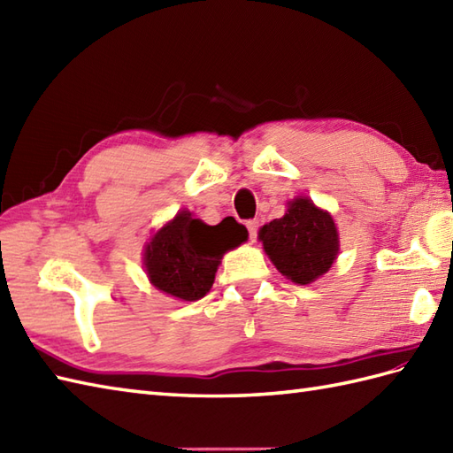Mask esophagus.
<instances>
[{
	"label": "esophagus",
	"instance_id": "esophagus-1",
	"mask_svg": "<svg viewBox=\"0 0 453 453\" xmlns=\"http://www.w3.org/2000/svg\"><path fill=\"white\" fill-rule=\"evenodd\" d=\"M247 229H249V237H251V242H257L258 221H257V219H249V221H247Z\"/></svg>",
	"mask_w": 453,
	"mask_h": 453
}]
</instances>
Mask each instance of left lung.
I'll return each mask as SVG.
<instances>
[{
  "instance_id": "8db88e82",
  "label": "left lung",
  "mask_w": 453,
  "mask_h": 453,
  "mask_svg": "<svg viewBox=\"0 0 453 453\" xmlns=\"http://www.w3.org/2000/svg\"><path fill=\"white\" fill-rule=\"evenodd\" d=\"M258 239L278 271L300 286L323 276L339 255L333 216L307 196L294 198L282 218L261 227Z\"/></svg>"
}]
</instances>
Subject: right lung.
Masks as SVG:
<instances>
[{
    "label": "right lung",
    "instance_id": "obj_1",
    "mask_svg": "<svg viewBox=\"0 0 453 453\" xmlns=\"http://www.w3.org/2000/svg\"><path fill=\"white\" fill-rule=\"evenodd\" d=\"M245 226L229 216L208 226L182 210L151 237L143 253L150 282L180 302L204 297L229 249L247 242Z\"/></svg>",
    "mask_w": 453,
    "mask_h": 453
}]
</instances>
